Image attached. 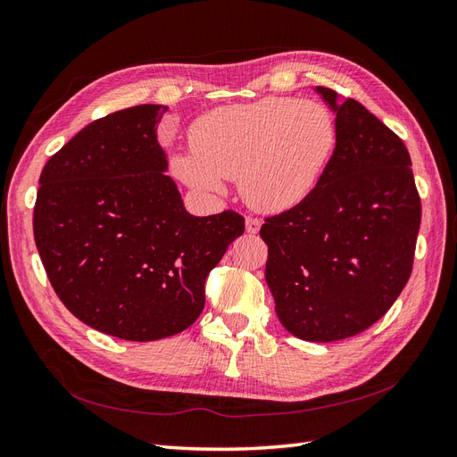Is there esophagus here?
Listing matches in <instances>:
<instances>
[{
    "label": "esophagus",
    "instance_id": "1",
    "mask_svg": "<svg viewBox=\"0 0 457 457\" xmlns=\"http://www.w3.org/2000/svg\"><path fill=\"white\" fill-rule=\"evenodd\" d=\"M259 228H262V220L255 219V217H245V232L257 234Z\"/></svg>",
    "mask_w": 457,
    "mask_h": 457
}]
</instances>
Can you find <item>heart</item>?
<instances>
[{
  "mask_svg": "<svg viewBox=\"0 0 457 457\" xmlns=\"http://www.w3.org/2000/svg\"><path fill=\"white\" fill-rule=\"evenodd\" d=\"M194 154L172 159L190 187L219 192L238 179L242 195L262 212H287L313 192L337 145L330 111L315 102L269 96L209 111L190 130Z\"/></svg>",
  "mask_w": 457,
  "mask_h": 457,
  "instance_id": "obj_1",
  "label": "heart"
}]
</instances>
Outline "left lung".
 Wrapping results in <instances>:
<instances>
[{
	"label": "left lung",
	"instance_id": "8db88e82",
	"mask_svg": "<svg viewBox=\"0 0 457 457\" xmlns=\"http://www.w3.org/2000/svg\"><path fill=\"white\" fill-rule=\"evenodd\" d=\"M317 92L337 113V145L303 202L267 217L265 267L282 327L307 342L360 335L408 285L421 198L410 152L360 102Z\"/></svg>",
	"mask_w": 457,
	"mask_h": 457
}]
</instances>
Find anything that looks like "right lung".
<instances>
[{"label": "right lung", "instance_id": "obj_1", "mask_svg": "<svg viewBox=\"0 0 457 457\" xmlns=\"http://www.w3.org/2000/svg\"><path fill=\"white\" fill-rule=\"evenodd\" d=\"M165 105L97 119L49 157L34 240L67 310L132 342L177 335L200 317L205 278L244 234L232 209L187 212L157 142Z\"/></svg>", "mask_w": 457, "mask_h": 457}]
</instances>
